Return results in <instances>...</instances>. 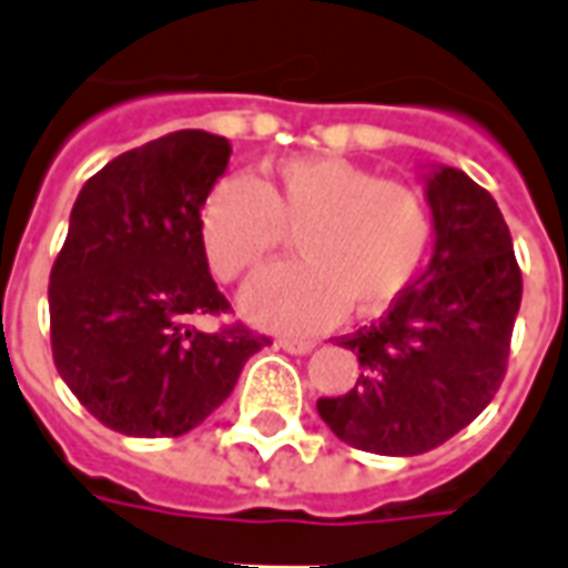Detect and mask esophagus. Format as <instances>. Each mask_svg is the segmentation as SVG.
<instances>
[{
	"instance_id": "esophagus-1",
	"label": "esophagus",
	"mask_w": 568,
	"mask_h": 568,
	"mask_svg": "<svg viewBox=\"0 0 568 568\" xmlns=\"http://www.w3.org/2000/svg\"><path fill=\"white\" fill-rule=\"evenodd\" d=\"M276 344L283 346V349H288V353H295V356H304V353H310L313 349V341H307V337H280Z\"/></svg>"
}]
</instances>
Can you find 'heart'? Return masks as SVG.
Instances as JSON below:
<instances>
[{
  "label": "heart",
  "mask_w": 568,
  "mask_h": 568,
  "mask_svg": "<svg viewBox=\"0 0 568 568\" xmlns=\"http://www.w3.org/2000/svg\"><path fill=\"white\" fill-rule=\"evenodd\" d=\"M285 231H297L301 261L261 273L243 310L271 328L320 332L346 307L381 316L405 295L426 261L432 212L417 187L334 154L288 158L271 182L224 175L200 210L203 252L224 283L258 271Z\"/></svg>",
  "instance_id": "heart-1"
}]
</instances>
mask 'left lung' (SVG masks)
Masks as SVG:
<instances>
[{
	"label": "left lung",
	"mask_w": 568,
	"mask_h": 568,
	"mask_svg": "<svg viewBox=\"0 0 568 568\" xmlns=\"http://www.w3.org/2000/svg\"><path fill=\"white\" fill-rule=\"evenodd\" d=\"M435 255L381 322L341 337L358 356L356 386L316 410L349 447L417 456L450 440L499 393L524 276L511 231L487 187L456 166L426 185Z\"/></svg>",
	"instance_id": "8db88e82"
}]
</instances>
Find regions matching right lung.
I'll return each instance as SVG.
<instances>
[{"label": "right lung", "mask_w": 568, "mask_h": 568, "mask_svg": "<svg viewBox=\"0 0 568 568\" xmlns=\"http://www.w3.org/2000/svg\"><path fill=\"white\" fill-rule=\"evenodd\" d=\"M231 145L175 130L93 173L69 215L48 283L57 374L88 414L133 438H179L234 393L267 334L231 313L212 283L200 210Z\"/></svg>", "instance_id": "right-lung-1"}]
</instances>
